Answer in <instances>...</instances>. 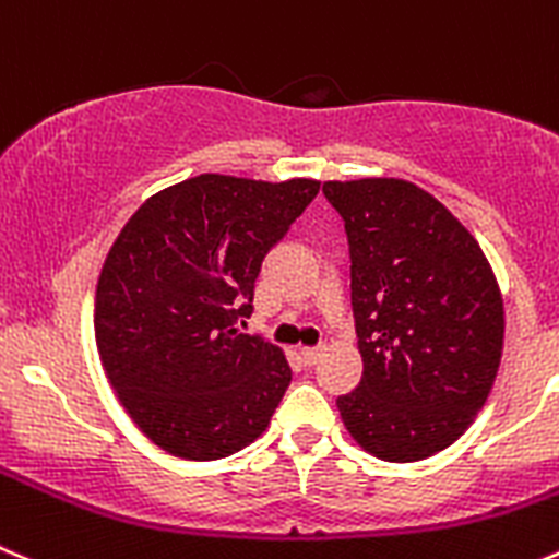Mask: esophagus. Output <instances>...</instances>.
I'll return each instance as SVG.
<instances>
[{
	"mask_svg": "<svg viewBox=\"0 0 559 559\" xmlns=\"http://www.w3.org/2000/svg\"><path fill=\"white\" fill-rule=\"evenodd\" d=\"M321 354H323V348H299L301 362H305L307 368H312V365H316L318 359H321Z\"/></svg>",
	"mask_w": 559,
	"mask_h": 559,
	"instance_id": "esophagus-1",
	"label": "esophagus"
}]
</instances>
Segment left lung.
Instances as JSON below:
<instances>
[{
  "label": "left lung",
  "mask_w": 559,
  "mask_h": 559,
  "mask_svg": "<svg viewBox=\"0 0 559 559\" xmlns=\"http://www.w3.org/2000/svg\"><path fill=\"white\" fill-rule=\"evenodd\" d=\"M323 194L348 233L362 354L340 417L376 459H430L491 395L504 343L497 274L459 216L412 180H326Z\"/></svg>",
  "instance_id": "8db88e82"
}]
</instances>
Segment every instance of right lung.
Returning a JSON list of instances; mask_svg holds the SVG:
<instances>
[{"instance_id":"1","label":"right lung","mask_w":559,"mask_h":559,"mask_svg":"<svg viewBox=\"0 0 559 559\" xmlns=\"http://www.w3.org/2000/svg\"><path fill=\"white\" fill-rule=\"evenodd\" d=\"M321 180L194 175L147 197L95 288L100 365L136 428L169 455L252 444L290 384L283 348L241 334L265 252Z\"/></svg>"}]
</instances>
